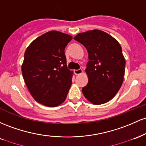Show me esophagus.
<instances>
[{
  "mask_svg": "<svg viewBox=\"0 0 146 146\" xmlns=\"http://www.w3.org/2000/svg\"><path fill=\"white\" fill-rule=\"evenodd\" d=\"M74 74L76 75H79L83 72V70H82V69H78V70H74Z\"/></svg>",
  "mask_w": 146,
  "mask_h": 146,
  "instance_id": "34e87169",
  "label": "esophagus"
}]
</instances>
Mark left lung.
Instances as JSON below:
<instances>
[{
  "label": "left lung",
  "mask_w": 146,
  "mask_h": 146,
  "mask_svg": "<svg viewBox=\"0 0 146 146\" xmlns=\"http://www.w3.org/2000/svg\"><path fill=\"white\" fill-rule=\"evenodd\" d=\"M74 40L88 52L86 72L88 83L82 88L86 99L94 105L108 102L121 86L125 59L119 42L104 31L92 29L78 34Z\"/></svg>",
  "instance_id": "1"
}]
</instances>
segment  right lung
<instances>
[{
  "label": "right lung",
  "instance_id": "1",
  "mask_svg": "<svg viewBox=\"0 0 146 146\" xmlns=\"http://www.w3.org/2000/svg\"><path fill=\"white\" fill-rule=\"evenodd\" d=\"M72 36L58 31L40 36L26 49L22 74L32 97L47 107L65 101L72 85L73 71L67 67L65 48Z\"/></svg>",
  "mask_w": 146,
  "mask_h": 146
}]
</instances>
